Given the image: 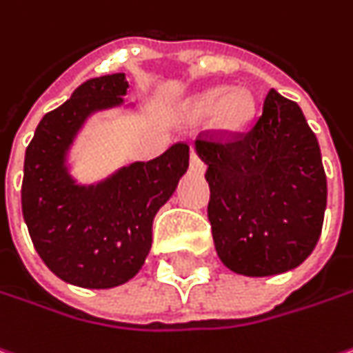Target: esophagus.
Here are the masks:
<instances>
[{
    "mask_svg": "<svg viewBox=\"0 0 353 353\" xmlns=\"http://www.w3.org/2000/svg\"><path fill=\"white\" fill-rule=\"evenodd\" d=\"M190 168H192L195 174H203L205 172V163L199 160V156L192 150V158H190Z\"/></svg>",
    "mask_w": 353,
    "mask_h": 353,
    "instance_id": "34e87169",
    "label": "esophagus"
}]
</instances>
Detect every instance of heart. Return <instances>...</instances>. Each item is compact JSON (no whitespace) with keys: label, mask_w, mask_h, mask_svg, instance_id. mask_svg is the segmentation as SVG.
Here are the masks:
<instances>
[{"label":"heart","mask_w":353,"mask_h":353,"mask_svg":"<svg viewBox=\"0 0 353 353\" xmlns=\"http://www.w3.org/2000/svg\"><path fill=\"white\" fill-rule=\"evenodd\" d=\"M195 116L217 112V124L225 130L243 128L253 114V97L245 88L231 90L229 86H215L197 94L192 102Z\"/></svg>","instance_id":"obj_1"}]
</instances>
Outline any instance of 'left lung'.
<instances>
[{
	"label": "left lung",
	"mask_w": 353,
	"mask_h": 353,
	"mask_svg": "<svg viewBox=\"0 0 353 353\" xmlns=\"http://www.w3.org/2000/svg\"><path fill=\"white\" fill-rule=\"evenodd\" d=\"M195 152L207 165V217L223 265L245 276L302 265L322 233L328 188L299 104L270 88L251 130L229 140L201 136Z\"/></svg>",
	"instance_id": "obj_1"
}]
</instances>
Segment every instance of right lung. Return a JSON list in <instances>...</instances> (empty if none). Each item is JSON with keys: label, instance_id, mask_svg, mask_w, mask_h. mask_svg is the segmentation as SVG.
<instances>
[{"label": "right lung", "instance_id": "obj_1", "mask_svg": "<svg viewBox=\"0 0 353 353\" xmlns=\"http://www.w3.org/2000/svg\"><path fill=\"white\" fill-rule=\"evenodd\" d=\"M124 72L90 79L43 116L25 152L21 207L35 251L61 281L114 288L138 274L152 249V223L190 165V146L134 161L97 183L70 176L69 154L86 120L124 104Z\"/></svg>", "mask_w": 353, "mask_h": 353}]
</instances>
